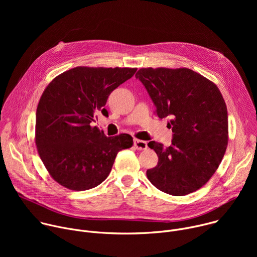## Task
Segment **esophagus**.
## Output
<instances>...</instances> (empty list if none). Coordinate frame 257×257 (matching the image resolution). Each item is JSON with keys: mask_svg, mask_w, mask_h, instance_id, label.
Segmentation results:
<instances>
[{"mask_svg": "<svg viewBox=\"0 0 257 257\" xmlns=\"http://www.w3.org/2000/svg\"><path fill=\"white\" fill-rule=\"evenodd\" d=\"M134 146L139 150V151H142V150H146L148 149V142L146 141H143V140H140V139H137V138H134Z\"/></svg>", "mask_w": 257, "mask_h": 257, "instance_id": "obj_1", "label": "esophagus"}]
</instances>
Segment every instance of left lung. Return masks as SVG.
<instances>
[{"label":"left lung","mask_w":257,"mask_h":257,"mask_svg":"<svg viewBox=\"0 0 257 257\" xmlns=\"http://www.w3.org/2000/svg\"><path fill=\"white\" fill-rule=\"evenodd\" d=\"M135 77L152 97L158 117L170 119L174 133L169 148L149 142L159 162L146 176L171 195L198 190L217 170L229 141L228 111L221 91L188 68H141Z\"/></svg>","instance_id":"8db88e82"}]
</instances>
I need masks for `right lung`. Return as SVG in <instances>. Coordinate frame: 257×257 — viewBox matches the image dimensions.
<instances>
[{"instance_id":"add662e5","label":"right lung","mask_w":257,"mask_h":257,"mask_svg":"<svg viewBox=\"0 0 257 257\" xmlns=\"http://www.w3.org/2000/svg\"><path fill=\"white\" fill-rule=\"evenodd\" d=\"M137 68L79 66L55 77L36 108L35 144L51 177L70 190L83 191L102 183L117 154L133 145L129 134L106 137L91 126L111 92Z\"/></svg>"}]
</instances>
